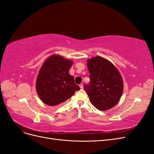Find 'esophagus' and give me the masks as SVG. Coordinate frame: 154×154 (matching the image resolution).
Masks as SVG:
<instances>
[{"label": "esophagus", "instance_id": "34e87169", "mask_svg": "<svg viewBox=\"0 0 154 154\" xmlns=\"http://www.w3.org/2000/svg\"><path fill=\"white\" fill-rule=\"evenodd\" d=\"M80 87L81 89H83V85L82 83H81V84L80 85Z\"/></svg>", "mask_w": 154, "mask_h": 154}]
</instances>
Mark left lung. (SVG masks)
I'll return each mask as SVG.
<instances>
[{
    "label": "left lung",
    "mask_w": 154,
    "mask_h": 154,
    "mask_svg": "<svg viewBox=\"0 0 154 154\" xmlns=\"http://www.w3.org/2000/svg\"><path fill=\"white\" fill-rule=\"evenodd\" d=\"M90 82L84 85L91 103L97 109L107 110L117 104L123 91L122 76L108 60L97 57L87 60Z\"/></svg>",
    "instance_id": "obj_1"
}]
</instances>
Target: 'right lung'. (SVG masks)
Instances as JSON below:
<instances>
[{"instance_id": "right-lung-1", "label": "right lung", "mask_w": 154, "mask_h": 154, "mask_svg": "<svg viewBox=\"0 0 154 154\" xmlns=\"http://www.w3.org/2000/svg\"><path fill=\"white\" fill-rule=\"evenodd\" d=\"M72 60L51 55L43 63L36 78V89L40 100L49 106L57 105L71 97L80 87L69 74Z\"/></svg>"}]
</instances>
